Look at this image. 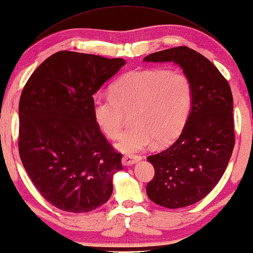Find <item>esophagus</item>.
Listing matches in <instances>:
<instances>
[{
    "label": "esophagus",
    "instance_id": "34e87169",
    "mask_svg": "<svg viewBox=\"0 0 253 253\" xmlns=\"http://www.w3.org/2000/svg\"><path fill=\"white\" fill-rule=\"evenodd\" d=\"M141 160V157L139 156H123V158H122V165L123 166H132V165H134L135 164V162H137V161H139Z\"/></svg>",
    "mask_w": 253,
    "mask_h": 253
}]
</instances>
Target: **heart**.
<instances>
[{
  "mask_svg": "<svg viewBox=\"0 0 253 253\" xmlns=\"http://www.w3.org/2000/svg\"><path fill=\"white\" fill-rule=\"evenodd\" d=\"M194 87L190 78L178 70L153 68L133 70L119 78L110 95H97L93 115L106 136H120L126 112L134 126L123 134L117 148L133 154L153 145L176 138L192 111Z\"/></svg>",
  "mask_w": 253,
  "mask_h": 253,
  "instance_id": "obj_1",
  "label": "heart"
}]
</instances>
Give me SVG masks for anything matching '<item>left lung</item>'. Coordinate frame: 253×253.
<instances>
[{
	"instance_id": "obj_1",
	"label": "left lung",
	"mask_w": 253,
	"mask_h": 253,
	"mask_svg": "<svg viewBox=\"0 0 253 253\" xmlns=\"http://www.w3.org/2000/svg\"><path fill=\"white\" fill-rule=\"evenodd\" d=\"M144 61H174L194 87L192 111L181 135L170 147L147 157L155 175L146 193L169 209L194 205L215 187L231 159L235 145L231 87L209 59L187 46L153 53Z\"/></svg>"
}]
</instances>
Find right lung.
Here are the masks:
<instances>
[{"label":"right lung","instance_id":"right-lung-1","mask_svg":"<svg viewBox=\"0 0 253 253\" xmlns=\"http://www.w3.org/2000/svg\"><path fill=\"white\" fill-rule=\"evenodd\" d=\"M126 60L60 50L31 75L19 100L18 149L37 189L50 205L85 213L107 203L122 155L93 115V95Z\"/></svg>","mask_w":253,"mask_h":253}]
</instances>
